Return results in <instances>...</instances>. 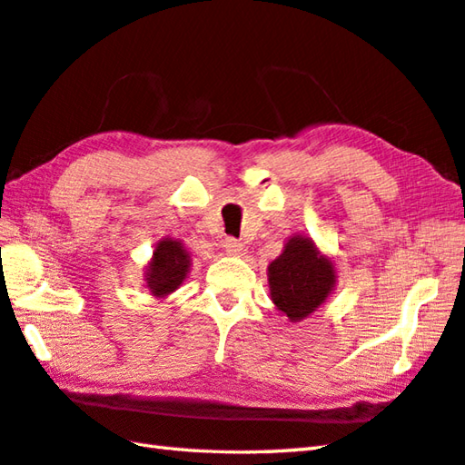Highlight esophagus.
<instances>
[{"instance_id": "esophagus-1", "label": "esophagus", "mask_w": 465, "mask_h": 465, "mask_svg": "<svg viewBox=\"0 0 465 465\" xmlns=\"http://www.w3.org/2000/svg\"><path fill=\"white\" fill-rule=\"evenodd\" d=\"M223 250L230 255H242L243 253V243L238 242V240H233V238H225Z\"/></svg>"}]
</instances>
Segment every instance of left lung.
<instances>
[{"instance_id":"8db88e82","label":"left lung","mask_w":465,"mask_h":465,"mask_svg":"<svg viewBox=\"0 0 465 465\" xmlns=\"http://www.w3.org/2000/svg\"><path fill=\"white\" fill-rule=\"evenodd\" d=\"M338 272L328 253H323L305 233H293L282 253L268 265L272 302L292 323L308 320L330 298Z\"/></svg>"}]
</instances>
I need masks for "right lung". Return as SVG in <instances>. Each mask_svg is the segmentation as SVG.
I'll list each match as a JSON object with an SVG mask.
<instances>
[{
    "instance_id": "right-lung-1",
    "label": "right lung",
    "mask_w": 465,
    "mask_h": 465,
    "mask_svg": "<svg viewBox=\"0 0 465 465\" xmlns=\"http://www.w3.org/2000/svg\"><path fill=\"white\" fill-rule=\"evenodd\" d=\"M192 268V253L182 240L162 238L145 265V288L155 300H163L185 282Z\"/></svg>"
}]
</instances>
